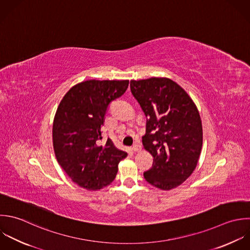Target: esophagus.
<instances>
[{"instance_id": "34e87169", "label": "esophagus", "mask_w": 250, "mask_h": 250, "mask_svg": "<svg viewBox=\"0 0 250 250\" xmlns=\"http://www.w3.org/2000/svg\"><path fill=\"white\" fill-rule=\"evenodd\" d=\"M131 150H132L133 152H139V151L141 150V145H139L138 143H137V144H134V145L132 146Z\"/></svg>"}]
</instances>
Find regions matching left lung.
Segmentation results:
<instances>
[{
    "label": "left lung",
    "instance_id": "1",
    "mask_svg": "<svg viewBox=\"0 0 250 250\" xmlns=\"http://www.w3.org/2000/svg\"><path fill=\"white\" fill-rule=\"evenodd\" d=\"M130 90L147 118L142 143L154 158L144 178L159 189H173L193 173L201 155L203 125L197 106L167 78L132 80Z\"/></svg>",
    "mask_w": 250,
    "mask_h": 250
}]
</instances>
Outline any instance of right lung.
Returning a JSON list of instances; mask_svg holds the SVG:
<instances>
[{
    "instance_id": "add662e5",
    "label": "right lung",
    "mask_w": 250,
    "mask_h": 250,
    "mask_svg": "<svg viewBox=\"0 0 250 250\" xmlns=\"http://www.w3.org/2000/svg\"><path fill=\"white\" fill-rule=\"evenodd\" d=\"M128 81L89 80L74 85L61 100L52 125L56 160L82 188L100 190L111 184L119 163L127 154L110 138L101 144L105 115L112 101L121 97Z\"/></svg>"
}]
</instances>
